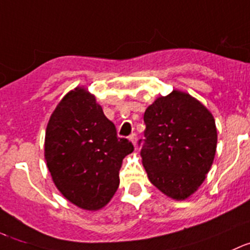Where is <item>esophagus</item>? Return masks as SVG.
<instances>
[{
  "instance_id": "34e87169",
  "label": "esophagus",
  "mask_w": 250,
  "mask_h": 250,
  "mask_svg": "<svg viewBox=\"0 0 250 250\" xmlns=\"http://www.w3.org/2000/svg\"><path fill=\"white\" fill-rule=\"evenodd\" d=\"M129 139H130V142L133 143V146H137V134L136 133H132V134L129 136Z\"/></svg>"
}]
</instances>
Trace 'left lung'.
<instances>
[{
  "mask_svg": "<svg viewBox=\"0 0 250 250\" xmlns=\"http://www.w3.org/2000/svg\"><path fill=\"white\" fill-rule=\"evenodd\" d=\"M144 123L139 146L149 180L171 199H188L204 183L213 163V116L188 93L174 90L146 109Z\"/></svg>",
  "mask_w": 250,
  "mask_h": 250,
  "instance_id": "8db88e82",
  "label": "left lung"
}]
</instances>
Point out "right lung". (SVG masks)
<instances>
[{"instance_id": "1", "label": "right lung", "mask_w": 250, "mask_h": 250, "mask_svg": "<svg viewBox=\"0 0 250 250\" xmlns=\"http://www.w3.org/2000/svg\"><path fill=\"white\" fill-rule=\"evenodd\" d=\"M133 149L83 87L65 95L46 125L44 155L53 181L65 199L83 209H100L112 199L123 158Z\"/></svg>"}]
</instances>
